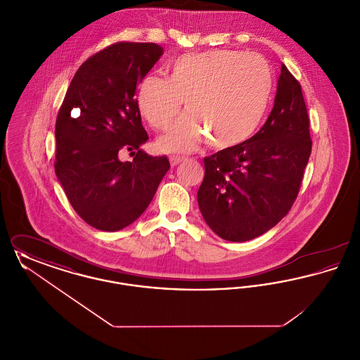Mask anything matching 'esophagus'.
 <instances>
[{
    "label": "esophagus",
    "instance_id": "34e87169",
    "mask_svg": "<svg viewBox=\"0 0 360 360\" xmlns=\"http://www.w3.org/2000/svg\"><path fill=\"white\" fill-rule=\"evenodd\" d=\"M182 160H184V158H179V156H172V158H170V163H172V167L178 166V165H179Z\"/></svg>",
    "mask_w": 360,
    "mask_h": 360
}]
</instances>
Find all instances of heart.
<instances>
[{
  "label": "heart",
  "mask_w": 360,
  "mask_h": 360,
  "mask_svg": "<svg viewBox=\"0 0 360 360\" xmlns=\"http://www.w3.org/2000/svg\"><path fill=\"white\" fill-rule=\"evenodd\" d=\"M273 71L257 53L212 50L182 55L169 68V79L147 75L137 89V108L159 131L163 153L186 154L209 140L216 150L235 148L255 134L270 103Z\"/></svg>",
  "instance_id": "obj_1"
}]
</instances>
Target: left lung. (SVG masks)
I'll return each instance as SVG.
<instances>
[{
	"label": "left lung",
	"instance_id": "obj_1",
	"mask_svg": "<svg viewBox=\"0 0 360 360\" xmlns=\"http://www.w3.org/2000/svg\"><path fill=\"white\" fill-rule=\"evenodd\" d=\"M310 153L301 85L282 65L264 125L238 147L204 159L197 200L206 224L221 239L236 243L271 229L294 204Z\"/></svg>",
	"mask_w": 360,
	"mask_h": 360
}]
</instances>
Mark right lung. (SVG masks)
<instances>
[{"label":"right lung","instance_id":"right-lung-1","mask_svg":"<svg viewBox=\"0 0 360 360\" xmlns=\"http://www.w3.org/2000/svg\"><path fill=\"white\" fill-rule=\"evenodd\" d=\"M162 55L155 43L103 49L75 72L59 109L55 174L74 210L96 229L115 232L137 220L170 169L166 156L140 150L148 135L137 85ZM127 149L137 151L132 162L118 158Z\"/></svg>","mask_w":360,"mask_h":360}]
</instances>
